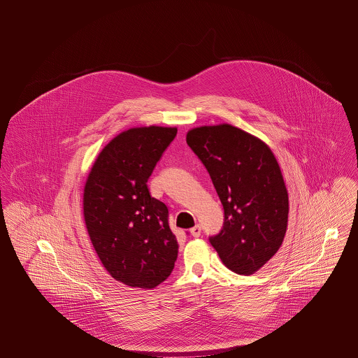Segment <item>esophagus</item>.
<instances>
[{
  "label": "esophagus",
  "mask_w": 358,
  "mask_h": 358,
  "mask_svg": "<svg viewBox=\"0 0 358 358\" xmlns=\"http://www.w3.org/2000/svg\"><path fill=\"white\" fill-rule=\"evenodd\" d=\"M190 234L193 238H199L201 235V227L199 224H196L192 229H190Z\"/></svg>",
  "instance_id": "esophagus-1"
}]
</instances>
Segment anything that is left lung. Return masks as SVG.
Segmentation results:
<instances>
[{
	"label": "left lung",
	"mask_w": 358,
	"mask_h": 358,
	"mask_svg": "<svg viewBox=\"0 0 358 358\" xmlns=\"http://www.w3.org/2000/svg\"><path fill=\"white\" fill-rule=\"evenodd\" d=\"M187 143L224 206L222 232L210 244L231 271L255 273L279 251L289 222V193L273 150L229 123L193 127Z\"/></svg>",
	"instance_id": "8db88e82"
}]
</instances>
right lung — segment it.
Segmentation results:
<instances>
[{
    "label": "right lung",
    "mask_w": 358,
    "mask_h": 358,
    "mask_svg": "<svg viewBox=\"0 0 358 358\" xmlns=\"http://www.w3.org/2000/svg\"><path fill=\"white\" fill-rule=\"evenodd\" d=\"M176 134L177 127L154 124L122 131L98 154L85 180L83 216L92 247L106 271L129 287H157L177 259L168 206L146 185Z\"/></svg>",
    "instance_id": "obj_1"
}]
</instances>
